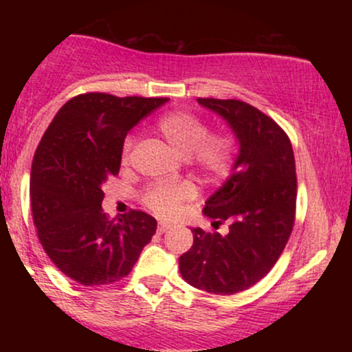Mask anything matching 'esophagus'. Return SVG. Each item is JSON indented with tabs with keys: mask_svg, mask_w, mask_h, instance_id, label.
<instances>
[{
	"mask_svg": "<svg viewBox=\"0 0 352 352\" xmlns=\"http://www.w3.org/2000/svg\"><path fill=\"white\" fill-rule=\"evenodd\" d=\"M168 228H170V225H167V223H159V225H157V233H165Z\"/></svg>",
	"mask_w": 352,
	"mask_h": 352,
	"instance_id": "34e87169",
	"label": "esophagus"
}]
</instances>
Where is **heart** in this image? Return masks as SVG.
<instances>
[{
    "mask_svg": "<svg viewBox=\"0 0 352 352\" xmlns=\"http://www.w3.org/2000/svg\"><path fill=\"white\" fill-rule=\"evenodd\" d=\"M159 131L168 145L205 175L220 179L228 175L235 164L236 144L230 134H210L208 124L187 111L167 114L159 122ZM134 148V139L127 137L122 159L127 162ZM193 188L187 182L153 184L144 193V204L159 217H173L184 201L192 199Z\"/></svg>",
    "mask_w": 352,
    "mask_h": 352,
    "instance_id": "1",
    "label": "heart"
}]
</instances>
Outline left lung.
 I'll list each match as a JSON object with an SVG mask.
<instances>
[{"instance_id": "left-lung-1", "label": "left lung", "mask_w": 352, "mask_h": 352, "mask_svg": "<svg viewBox=\"0 0 352 352\" xmlns=\"http://www.w3.org/2000/svg\"><path fill=\"white\" fill-rule=\"evenodd\" d=\"M197 100L227 120L240 152L204 208L213 227L228 221V235L193 228V245L179 266L195 288L235 294L265 278L288 243L296 212L294 153L286 132L256 107L236 99Z\"/></svg>"}]
</instances>
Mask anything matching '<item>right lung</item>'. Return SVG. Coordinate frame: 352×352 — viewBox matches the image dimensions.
<instances>
[{"label":"right lung","mask_w":352,"mask_h":352,"mask_svg":"<svg viewBox=\"0 0 352 352\" xmlns=\"http://www.w3.org/2000/svg\"><path fill=\"white\" fill-rule=\"evenodd\" d=\"M167 100L79 94L44 132L31 167V210L44 252L71 280H122L152 240L157 221L148 213L131 210L109 220L102 185L119 173L127 132Z\"/></svg>","instance_id":"obj_1"}]
</instances>
